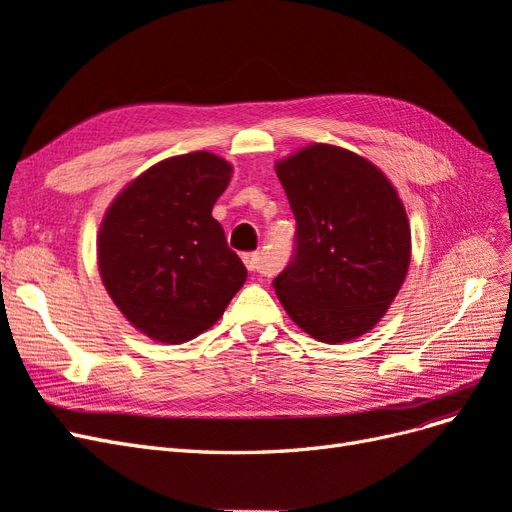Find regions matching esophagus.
<instances>
[{"label": "esophagus", "instance_id": "34e87169", "mask_svg": "<svg viewBox=\"0 0 512 512\" xmlns=\"http://www.w3.org/2000/svg\"><path fill=\"white\" fill-rule=\"evenodd\" d=\"M243 262H245L247 271H252V273H265V265H262V256H260V252L243 254Z\"/></svg>", "mask_w": 512, "mask_h": 512}]
</instances>
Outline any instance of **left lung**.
<instances>
[{
	"label": "left lung",
	"instance_id": "8db88e82",
	"mask_svg": "<svg viewBox=\"0 0 512 512\" xmlns=\"http://www.w3.org/2000/svg\"><path fill=\"white\" fill-rule=\"evenodd\" d=\"M297 239L273 286L294 324L324 344L371 331L410 267V224L393 183L356 153L314 143L275 162Z\"/></svg>",
	"mask_w": 512,
	"mask_h": 512
}]
</instances>
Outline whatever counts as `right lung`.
I'll use <instances>...</instances> for the list:
<instances>
[{
	"mask_svg": "<svg viewBox=\"0 0 512 512\" xmlns=\"http://www.w3.org/2000/svg\"><path fill=\"white\" fill-rule=\"evenodd\" d=\"M232 166L209 151L158 162L130 181L98 232L106 292L134 329L183 344L213 327L247 280L213 218Z\"/></svg>",
	"mask_w": 512,
	"mask_h": 512,
	"instance_id": "obj_1",
	"label": "right lung"
}]
</instances>
